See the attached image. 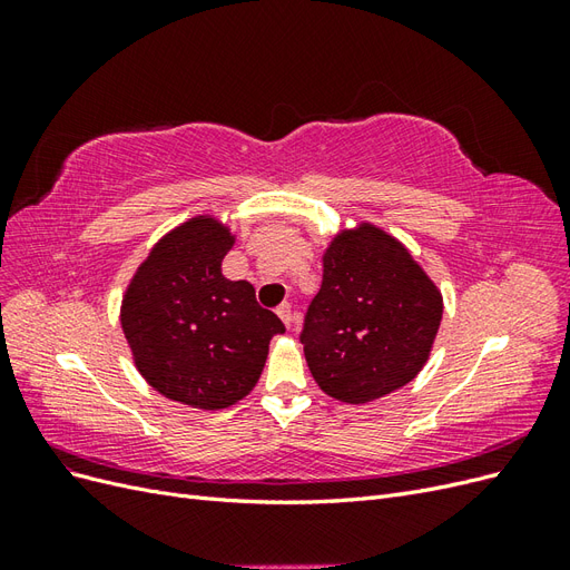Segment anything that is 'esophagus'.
<instances>
[{"instance_id": "obj_1", "label": "esophagus", "mask_w": 570, "mask_h": 570, "mask_svg": "<svg viewBox=\"0 0 570 570\" xmlns=\"http://www.w3.org/2000/svg\"><path fill=\"white\" fill-rule=\"evenodd\" d=\"M278 316H281V321H283L287 327L292 325V318H295V316H292V306H289L287 302L278 306Z\"/></svg>"}]
</instances>
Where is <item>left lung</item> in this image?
I'll return each mask as SVG.
<instances>
[{"mask_svg": "<svg viewBox=\"0 0 570 570\" xmlns=\"http://www.w3.org/2000/svg\"><path fill=\"white\" fill-rule=\"evenodd\" d=\"M442 321V295L409 249L361 223L333 237L304 316L308 371L333 400L368 404L421 373Z\"/></svg>", "mask_w": 570, "mask_h": 570, "instance_id": "obj_1", "label": "left lung"}]
</instances>
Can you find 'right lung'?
I'll return each mask as SVG.
<instances>
[{
    "instance_id": "right-lung-1",
    "label": "right lung",
    "mask_w": 570,
    "mask_h": 570,
    "mask_svg": "<svg viewBox=\"0 0 570 570\" xmlns=\"http://www.w3.org/2000/svg\"><path fill=\"white\" fill-rule=\"evenodd\" d=\"M235 237L212 216L164 235L137 268L120 325L137 371L164 396L218 411L247 396L283 321L256 304L247 281L220 273Z\"/></svg>"
}]
</instances>
